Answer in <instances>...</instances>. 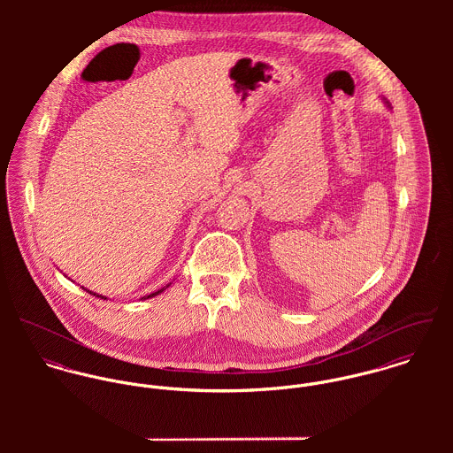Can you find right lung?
<instances>
[{
    "instance_id": "add662e5",
    "label": "right lung",
    "mask_w": 453,
    "mask_h": 453,
    "mask_svg": "<svg viewBox=\"0 0 453 453\" xmlns=\"http://www.w3.org/2000/svg\"><path fill=\"white\" fill-rule=\"evenodd\" d=\"M164 289H160V291H155V293H151V295H148V296H144V298H151V296H155V295H158V293H162ZM90 295H94V296H99V295H96V293H90ZM99 298H103V296H99ZM106 300V298H104Z\"/></svg>"
}]
</instances>
